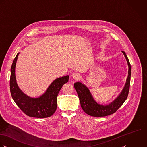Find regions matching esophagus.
<instances>
[{
	"instance_id": "34e87169",
	"label": "esophagus",
	"mask_w": 147,
	"mask_h": 147,
	"mask_svg": "<svg viewBox=\"0 0 147 147\" xmlns=\"http://www.w3.org/2000/svg\"><path fill=\"white\" fill-rule=\"evenodd\" d=\"M72 77L75 80H79L81 78V75L78 73H74L72 74Z\"/></svg>"
}]
</instances>
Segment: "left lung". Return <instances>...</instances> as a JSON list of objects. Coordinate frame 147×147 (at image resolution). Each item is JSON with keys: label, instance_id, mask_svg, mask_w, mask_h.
Wrapping results in <instances>:
<instances>
[{"label": "left lung", "instance_id": "8db88e82", "mask_svg": "<svg viewBox=\"0 0 147 147\" xmlns=\"http://www.w3.org/2000/svg\"><path fill=\"white\" fill-rule=\"evenodd\" d=\"M128 65V76L127 82L120 94L117 98L109 105L103 106L97 103L93 99L88 88L81 82L74 84L80 101L82 110L89 115L95 117H102L111 115L115 113L127 99L130 86L131 67L125 53L122 51Z\"/></svg>", "mask_w": 147, "mask_h": 147}]
</instances>
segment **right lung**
I'll list each match as a JSON object with an SVG mask.
<instances>
[{"instance_id": "obj_1", "label": "right lung", "mask_w": 147, "mask_h": 147, "mask_svg": "<svg viewBox=\"0 0 147 147\" xmlns=\"http://www.w3.org/2000/svg\"><path fill=\"white\" fill-rule=\"evenodd\" d=\"M19 54L14 59L11 68L9 86L12 99L20 110L29 117L44 118L52 116L57 109L59 91L62 86L68 82L69 76L55 80L41 96L37 98H30L19 89L16 84L15 70Z\"/></svg>"}]
</instances>
